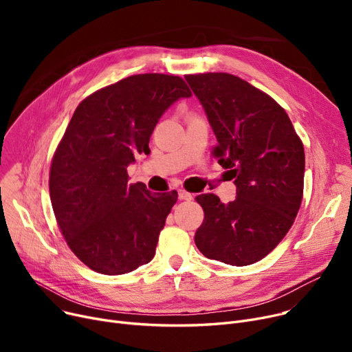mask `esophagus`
Returning a JSON list of instances; mask_svg holds the SVG:
<instances>
[{
  "label": "esophagus",
  "mask_w": 352,
  "mask_h": 352,
  "mask_svg": "<svg viewBox=\"0 0 352 352\" xmlns=\"http://www.w3.org/2000/svg\"><path fill=\"white\" fill-rule=\"evenodd\" d=\"M178 198L182 199V201H191V199L194 198V195L190 194V192H187L186 190H179V191H178Z\"/></svg>",
  "instance_id": "1"
}]
</instances>
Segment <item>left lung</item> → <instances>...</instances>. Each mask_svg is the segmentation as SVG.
Instances as JSON below:
<instances>
[{
  "mask_svg": "<svg viewBox=\"0 0 352 352\" xmlns=\"http://www.w3.org/2000/svg\"><path fill=\"white\" fill-rule=\"evenodd\" d=\"M217 138L215 155L236 198L224 204L215 194L197 202L204 223L195 232L210 260L250 265L285 236L304 191V145L283 107L250 82L226 72L187 76Z\"/></svg>",
  "mask_w": 352,
  "mask_h": 352,
  "instance_id": "1",
  "label": "left lung"
}]
</instances>
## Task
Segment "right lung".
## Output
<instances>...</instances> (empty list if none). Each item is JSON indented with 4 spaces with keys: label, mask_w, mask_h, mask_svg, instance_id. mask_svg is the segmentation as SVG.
Masks as SVG:
<instances>
[{
    "label": "right lung",
    "mask_w": 352,
    "mask_h": 352,
    "mask_svg": "<svg viewBox=\"0 0 352 352\" xmlns=\"http://www.w3.org/2000/svg\"><path fill=\"white\" fill-rule=\"evenodd\" d=\"M191 97L182 78L140 74L87 97L54 154L50 195L71 251L100 274L121 275L150 263L177 192L154 195L128 184L126 166L150 151L162 114Z\"/></svg>",
    "instance_id": "right-lung-1"
}]
</instances>
